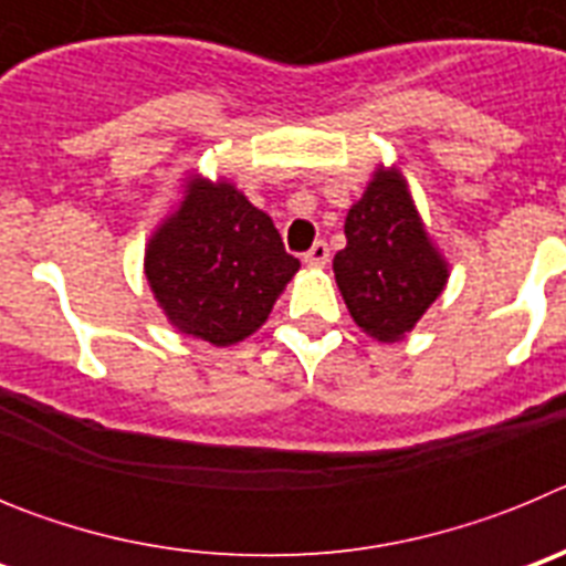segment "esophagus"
I'll return each instance as SVG.
<instances>
[{"mask_svg": "<svg viewBox=\"0 0 566 566\" xmlns=\"http://www.w3.org/2000/svg\"><path fill=\"white\" fill-rule=\"evenodd\" d=\"M328 254L332 252H328L326 240H317V243H314V247L303 254V263H306V266H314V269H323L328 263Z\"/></svg>", "mask_w": 566, "mask_h": 566, "instance_id": "esophagus-1", "label": "esophagus"}]
</instances>
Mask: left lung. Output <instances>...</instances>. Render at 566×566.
<instances>
[{"instance_id": "1", "label": "left lung", "mask_w": 566, "mask_h": 566, "mask_svg": "<svg viewBox=\"0 0 566 566\" xmlns=\"http://www.w3.org/2000/svg\"><path fill=\"white\" fill-rule=\"evenodd\" d=\"M345 249L334 277L354 323L379 343L417 326L448 283V260L433 247L405 175L379 167L345 218Z\"/></svg>"}]
</instances>
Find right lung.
<instances>
[{"label":"right lung","instance_id":"1","mask_svg":"<svg viewBox=\"0 0 566 566\" xmlns=\"http://www.w3.org/2000/svg\"><path fill=\"white\" fill-rule=\"evenodd\" d=\"M297 269L266 212L229 181L201 175L187 178L144 254V274L169 323L218 348L258 332Z\"/></svg>","mask_w":566,"mask_h":566}]
</instances>
